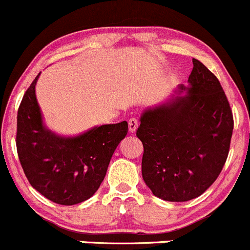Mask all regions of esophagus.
Returning <instances> with one entry per match:
<instances>
[{
    "label": "esophagus",
    "mask_w": 250,
    "mask_h": 250,
    "mask_svg": "<svg viewBox=\"0 0 250 250\" xmlns=\"http://www.w3.org/2000/svg\"><path fill=\"white\" fill-rule=\"evenodd\" d=\"M128 128H129L130 133H134L138 128V120L137 118H130L128 121Z\"/></svg>",
    "instance_id": "esophagus-1"
}]
</instances>
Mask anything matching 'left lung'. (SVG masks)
Segmentation results:
<instances>
[{
	"label": "left lung",
	"instance_id": "1",
	"mask_svg": "<svg viewBox=\"0 0 250 250\" xmlns=\"http://www.w3.org/2000/svg\"><path fill=\"white\" fill-rule=\"evenodd\" d=\"M188 83L144 110L137 130L144 146L143 179L166 202L202 195L219 177L231 144L233 116L219 79L193 58Z\"/></svg>",
	"mask_w": 250,
	"mask_h": 250
}]
</instances>
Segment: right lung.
Returning a JSON list of instances; mask_svg holds the SVG:
<instances>
[{"label": "right lung", "mask_w": 250, "mask_h": 250, "mask_svg": "<svg viewBox=\"0 0 250 250\" xmlns=\"http://www.w3.org/2000/svg\"><path fill=\"white\" fill-rule=\"evenodd\" d=\"M40 73L25 91L17 116V151L34 189L51 202L74 205L95 194L116 147L128 132L125 121L94 127L74 137L48 129L35 95Z\"/></svg>", "instance_id": "right-lung-1"}]
</instances>
